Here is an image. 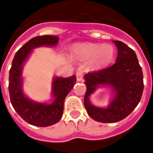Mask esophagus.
Instances as JSON below:
<instances>
[{
    "instance_id": "1",
    "label": "esophagus",
    "mask_w": 153,
    "mask_h": 153,
    "mask_svg": "<svg viewBox=\"0 0 153 153\" xmlns=\"http://www.w3.org/2000/svg\"><path fill=\"white\" fill-rule=\"evenodd\" d=\"M76 79L79 82H82L83 81V75H82V71H78L76 74Z\"/></svg>"
}]
</instances>
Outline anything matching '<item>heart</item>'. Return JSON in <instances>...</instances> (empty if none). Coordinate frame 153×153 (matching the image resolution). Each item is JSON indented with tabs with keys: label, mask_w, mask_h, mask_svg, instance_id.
<instances>
[{
	"label": "heart",
	"mask_w": 153,
	"mask_h": 153,
	"mask_svg": "<svg viewBox=\"0 0 153 153\" xmlns=\"http://www.w3.org/2000/svg\"><path fill=\"white\" fill-rule=\"evenodd\" d=\"M114 48L109 44L79 43L71 48V57L79 61H88L89 69L108 65L114 60Z\"/></svg>",
	"instance_id": "heart-1"
}]
</instances>
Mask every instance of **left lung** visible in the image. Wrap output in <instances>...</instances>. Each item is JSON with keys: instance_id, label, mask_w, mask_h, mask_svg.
Instances as JSON below:
<instances>
[{"instance_id": "obj_1", "label": "left lung", "mask_w": 153, "mask_h": 153, "mask_svg": "<svg viewBox=\"0 0 153 153\" xmlns=\"http://www.w3.org/2000/svg\"><path fill=\"white\" fill-rule=\"evenodd\" d=\"M115 64L111 67L85 74L86 91L84 106L88 114L98 122L114 123L125 118L135 109L143 92V75L135 51L120 41ZM99 85L111 86L116 96L107 109L93 106L88 96Z\"/></svg>"}]
</instances>
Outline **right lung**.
I'll return each mask as SVG.
<instances>
[{
	"instance_id": "1",
	"label": "right lung",
	"mask_w": 153,
	"mask_h": 153,
	"mask_svg": "<svg viewBox=\"0 0 153 153\" xmlns=\"http://www.w3.org/2000/svg\"><path fill=\"white\" fill-rule=\"evenodd\" d=\"M58 39L57 36L49 35L30 39L16 51L10 70L8 89L11 104L25 121L37 127H48L61 120L64 111V99L74 87L76 77L74 75L68 78H55L53 82L54 102L51 105L37 103L28 99L22 91V64L33 48L42 45H55Z\"/></svg>"
}]
</instances>
